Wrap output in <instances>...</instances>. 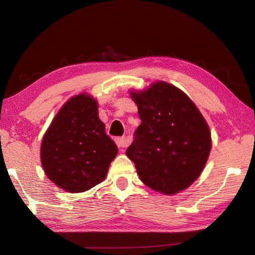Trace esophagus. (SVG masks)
<instances>
[{
	"instance_id": "1",
	"label": "esophagus",
	"mask_w": 255,
	"mask_h": 255,
	"mask_svg": "<svg viewBox=\"0 0 255 255\" xmlns=\"http://www.w3.org/2000/svg\"><path fill=\"white\" fill-rule=\"evenodd\" d=\"M116 144L119 148H124L128 146V140L126 137H118L116 138Z\"/></svg>"
}]
</instances>
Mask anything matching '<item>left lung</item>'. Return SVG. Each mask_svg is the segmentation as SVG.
Instances as JSON below:
<instances>
[{
    "mask_svg": "<svg viewBox=\"0 0 255 255\" xmlns=\"http://www.w3.org/2000/svg\"><path fill=\"white\" fill-rule=\"evenodd\" d=\"M129 95L141 123L127 156L140 181L165 195L188 188L201 174L212 147L199 109L183 91L164 81Z\"/></svg>",
    "mask_w": 255,
    "mask_h": 255,
    "instance_id": "obj_1",
    "label": "left lung"
}]
</instances>
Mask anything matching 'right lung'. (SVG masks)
I'll list each match as a JSON object with an SVG mask.
<instances>
[{
  "instance_id": "obj_1",
  "label": "right lung",
  "mask_w": 255,
  "mask_h": 255,
  "mask_svg": "<svg viewBox=\"0 0 255 255\" xmlns=\"http://www.w3.org/2000/svg\"><path fill=\"white\" fill-rule=\"evenodd\" d=\"M41 163L46 176L68 192H83L102 183L118 147L105 132L98 103L82 93L71 97L43 136Z\"/></svg>"
}]
</instances>
